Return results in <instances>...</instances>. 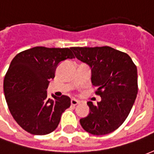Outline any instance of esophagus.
<instances>
[{
    "label": "esophagus",
    "instance_id": "obj_1",
    "mask_svg": "<svg viewBox=\"0 0 154 154\" xmlns=\"http://www.w3.org/2000/svg\"><path fill=\"white\" fill-rule=\"evenodd\" d=\"M78 104H80V101H79V100H76V99H72V100H71V105H72V106H77Z\"/></svg>",
    "mask_w": 154,
    "mask_h": 154
}]
</instances>
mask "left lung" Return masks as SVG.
Listing matches in <instances>:
<instances>
[{"label": "left lung", "mask_w": 154, "mask_h": 154, "mask_svg": "<svg viewBox=\"0 0 154 154\" xmlns=\"http://www.w3.org/2000/svg\"><path fill=\"white\" fill-rule=\"evenodd\" d=\"M77 58L91 68V82L101 100L87 105L89 115L80 119L87 132L104 135L113 132L129 116L138 93L137 67L129 55L109 46L72 47Z\"/></svg>", "instance_id": "obj_1"}]
</instances>
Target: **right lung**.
I'll use <instances>...</instances> for the list:
<instances>
[{"label":"right lung","mask_w":154,"mask_h":154,"mask_svg":"<svg viewBox=\"0 0 154 154\" xmlns=\"http://www.w3.org/2000/svg\"><path fill=\"white\" fill-rule=\"evenodd\" d=\"M67 58H75L68 48L35 47L19 53L10 64L4 78L6 103L17 124L31 134L53 132L70 107L69 97L49 99L46 91L57 64Z\"/></svg>","instance_id":"right-lung-1"}]
</instances>
